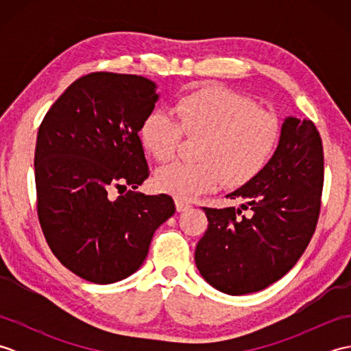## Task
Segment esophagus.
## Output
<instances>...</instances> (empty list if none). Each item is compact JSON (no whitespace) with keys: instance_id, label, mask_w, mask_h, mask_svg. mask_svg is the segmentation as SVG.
Returning <instances> with one entry per match:
<instances>
[{"instance_id":"34e87169","label":"esophagus","mask_w":351,"mask_h":351,"mask_svg":"<svg viewBox=\"0 0 351 351\" xmlns=\"http://www.w3.org/2000/svg\"><path fill=\"white\" fill-rule=\"evenodd\" d=\"M175 205H176V210L180 211V213L189 210V208H191V204L187 202V200H184V199H176L175 200Z\"/></svg>"}]
</instances>
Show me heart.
<instances>
[{
	"label": "heart",
	"instance_id": "heart-1",
	"mask_svg": "<svg viewBox=\"0 0 351 351\" xmlns=\"http://www.w3.org/2000/svg\"><path fill=\"white\" fill-rule=\"evenodd\" d=\"M175 117L152 110L140 128V138L156 161L175 158L184 134L202 140L197 162H175L161 169L155 184L178 199H191L223 182L241 187L263 171L279 151L282 125L258 104L223 87H205L178 102Z\"/></svg>",
	"mask_w": 351,
	"mask_h": 351
}]
</instances>
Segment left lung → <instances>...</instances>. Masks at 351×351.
<instances>
[{
  "label": "left lung",
  "mask_w": 351,
  "mask_h": 351,
  "mask_svg": "<svg viewBox=\"0 0 351 351\" xmlns=\"http://www.w3.org/2000/svg\"><path fill=\"white\" fill-rule=\"evenodd\" d=\"M323 181V143L315 123L287 117L270 164L226 196L245 204L223 210L204 206L208 229L195 252L204 279L221 293L241 295L285 276L315 232Z\"/></svg>",
  "instance_id": "obj_1"
}]
</instances>
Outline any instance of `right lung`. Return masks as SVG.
<instances>
[{
    "mask_svg": "<svg viewBox=\"0 0 351 351\" xmlns=\"http://www.w3.org/2000/svg\"><path fill=\"white\" fill-rule=\"evenodd\" d=\"M155 88L145 77L88 73L39 126L37 217L56 258L88 282L106 285L138 270L154 232L176 211L167 195L136 191L149 176L138 131L158 99Z\"/></svg>",
    "mask_w": 351,
    "mask_h": 351,
    "instance_id": "1",
    "label": "right lung"
}]
</instances>
